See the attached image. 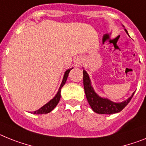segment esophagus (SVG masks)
Listing matches in <instances>:
<instances>
[{
  "mask_svg": "<svg viewBox=\"0 0 146 146\" xmlns=\"http://www.w3.org/2000/svg\"><path fill=\"white\" fill-rule=\"evenodd\" d=\"M78 63H79V64H80V62H78Z\"/></svg>",
  "mask_w": 146,
  "mask_h": 146,
  "instance_id": "obj_1",
  "label": "esophagus"
}]
</instances>
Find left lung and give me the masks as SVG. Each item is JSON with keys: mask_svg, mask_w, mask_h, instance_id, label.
Here are the masks:
<instances>
[{"mask_svg": "<svg viewBox=\"0 0 146 146\" xmlns=\"http://www.w3.org/2000/svg\"><path fill=\"white\" fill-rule=\"evenodd\" d=\"M125 31L127 33V31L125 29ZM83 74H84V91L86 94V97L90 107L93 110V111L97 113L113 114L121 111L127 105V104L129 103L134 94L133 92V95L128 99L123 102H121V103H114L107 98H102L94 92L93 88L91 86L89 75L86 72V71L84 70Z\"/></svg>", "mask_w": 146, "mask_h": 146, "instance_id": "8db88e82", "label": "left lung"}]
</instances>
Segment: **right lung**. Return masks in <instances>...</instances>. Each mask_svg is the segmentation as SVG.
I'll return each instance as SVG.
<instances>
[{
	"mask_svg": "<svg viewBox=\"0 0 146 146\" xmlns=\"http://www.w3.org/2000/svg\"><path fill=\"white\" fill-rule=\"evenodd\" d=\"M71 69H72V68H71ZM71 69H68V70H67L66 72H65V74H64V77H63V80H62V84H61V85H60V89H59L58 92H57V94H56V96H55V97H54L52 100H50L48 103H47L46 104H44L43 107H42L40 109L38 110H36V111L33 112V113L34 114L48 113H50V112L52 110H54V108H55V107L57 105V104H58L59 102H60V97H61V96H60L61 88L64 86V84H66V80H67V78H68V74H69V72L71 71Z\"/></svg>",
	"mask_w": 146,
	"mask_h": 146,
	"instance_id": "obj_1",
	"label": "right lung"
}]
</instances>
